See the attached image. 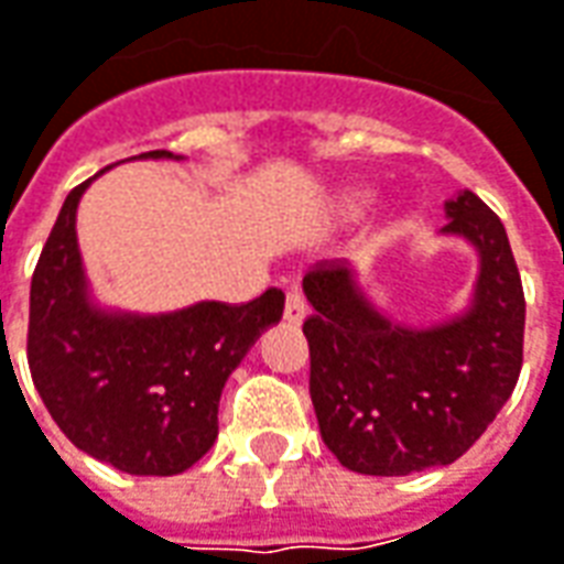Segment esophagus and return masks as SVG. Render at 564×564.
<instances>
[{"label": "esophagus", "instance_id": "esophagus-1", "mask_svg": "<svg viewBox=\"0 0 564 564\" xmlns=\"http://www.w3.org/2000/svg\"><path fill=\"white\" fill-rule=\"evenodd\" d=\"M308 314V302H305V293L302 290H286V305H283V317L290 324H302Z\"/></svg>", "mask_w": 564, "mask_h": 564}]
</instances>
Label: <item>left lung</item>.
<instances>
[{
    "label": "left lung",
    "mask_w": 564,
    "mask_h": 564,
    "mask_svg": "<svg viewBox=\"0 0 564 564\" xmlns=\"http://www.w3.org/2000/svg\"><path fill=\"white\" fill-rule=\"evenodd\" d=\"M447 234L469 237L481 274L469 314L432 330L392 327L343 262L305 274L314 413L336 459L361 475L447 466L473 447L522 373L524 293L503 221L463 191L447 203Z\"/></svg>",
    "instance_id": "8db88e82"
}]
</instances>
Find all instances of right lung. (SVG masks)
I'll return each mask as SVG.
<instances>
[{"instance_id":"obj_1","label":"right lung","mask_w":564,"mask_h":564,"mask_svg":"<svg viewBox=\"0 0 564 564\" xmlns=\"http://www.w3.org/2000/svg\"><path fill=\"white\" fill-rule=\"evenodd\" d=\"M89 182L67 194L33 271L30 377L57 429L89 457L129 475H178L216 442L221 389L256 336L281 321L283 293L271 286L252 302L160 317L91 308L76 250V203Z\"/></svg>"}]
</instances>
